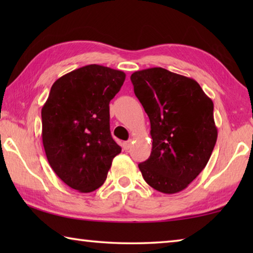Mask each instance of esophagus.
Returning a JSON list of instances; mask_svg holds the SVG:
<instances>
[{
    "label": "esophagus",
    "mask_w": 253,
    "mask_h": 253,
    "mask_svg": "<svg viewBox=\"0 0 253 253\" xmlns=\"http://www.w3.org/2000/svg\"><path fill=\"white\" fill-rule=\"evenodd\" d=\"M130 145H131L130 140H127V142L123 143V147H124V149H125V151H127V149L130 148Z\"/></svg>",
    "instance_id": "esophagus-1"
}]
</instances>
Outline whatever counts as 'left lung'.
Here are the masks:
<instances>
[{
    "instance_id": "left-lung-1",
    "label": "left lung",
    "mask_w": 253,
    "mask_h": 253,
    "mask_svg": "<svg viewBox=\"0 0 253 253\" xmlns=\"http://www.w3.org/2000/svg\"><path fill=\"white\" fill-rule=\"evenodd\" d=\"M151 122L153 147L138 168L149 186L165 194L186 188L202 172L217 138L213 101L194 79L164 68L130 76Z\"/></svg>"
}]
</instances>
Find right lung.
I'll return each mask as SVG.
<instances>
[{
	"label": "right lung",
	"mask_w": 253,
	"mask_h": 253,
	"mask_svg": "<svg viewBox=\"0 0 253 253\" xmlns=\"http://www.w3.org/2000/svg\"><path fill=\"white\" fill-rule=\"evenodd\" d=\"M126 75L89 65L60 77L42 107V142L62 182L81 193L100 187L122 152L110 134L109 102Z\"/></svg>",
	"instance_id": "right-lung-1"
}]
</instances>
